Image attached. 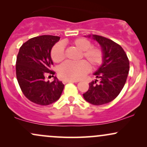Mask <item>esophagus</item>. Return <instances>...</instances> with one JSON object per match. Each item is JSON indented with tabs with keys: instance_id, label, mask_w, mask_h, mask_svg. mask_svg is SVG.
<instances>
[{
	"instance_id": "34e87169",
	"label": "esophagus",
	"mask_w": 147,
	"mask_h": 147,
	"mask_svg": "<svg viewBox=\"0 0 147 147\" xmlns=\"http://www.w3.org/2000/svg\"><path fill=\"white\" fill-rule=\"evenodd\" d=\"M78 82L77 81H75V80H63V83L67 84V83H77Z\"/></svg>"
}]
</instances>
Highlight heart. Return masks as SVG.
Segmentation results:
<instances>
[{"label": "heart", "mask_w": 147, "mask_h": 147, "mask_svg": "<svg viewBox=\"0 0 147 147\" xmlns=\"http://www.w3.org/2000/svg\"><path fill=\"white\" fill-rule=\"evenodd\" d=\"M71 44L81 51L80 58H83L90 64L92 68L98 66L103 60L102 51L98 48L91 47L90 42L84 38H78L73 40ZM64 46L58 43L51 50V57L56 63L61 62L64 59ZM89 71V66L84 61L72 63L65 62L59 68V75L61 78L66 80H78L82 79Z\"/></svg>", "instance_id": "heart-1"}]
</instances>
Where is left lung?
Wrapping results in <instances>:
<instances>
[{"label": "left lung", "instance_id": "left-lung-1", "mask_svg": "<svg viewBox=\"0 0 147 147\" xmlns=\"http://www.w3.org/2000/svg\"><path fill=\"white\" fill-rule=\"evenodd\" d=\"M87 37L100 45L103 60L93 73L97 79L89 83V89L83 96L91 104L102 105L111 102L120 93L129 74V61L122 47L112 40L95 34Z\"/></svg>", "mask_w": 147, "mask_h": 147}]
</instances>
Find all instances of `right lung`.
Instances as JSON below:
<instances>
[{"label":"right lung","instance_id":"obj_1","mask_svg":"<svg viewBox=\"0 0 147 147\" xmlns=\"http://www.w3.org/2000/svg\"><path fill=\"white\" fill-rule=\"evenodd\" d=\"M60 39L52 35L34 37L23 43L16 58V77L22 92L29 100L39 105L46 106L60 98L64 85L57 77L53 82H46L51 70L52 47ZM54 77V76H53Z\"/></svg>","mask_w":147,"mask_h":147}]
</instances>
